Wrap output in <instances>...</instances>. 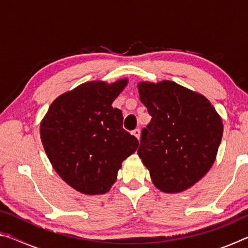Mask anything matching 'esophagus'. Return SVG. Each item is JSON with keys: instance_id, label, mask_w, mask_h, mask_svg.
Instances as JSON below:
<instances>
[{"instance_id": "1", "label": "esophagus", "mask_w": 248, "mask_h": 248, "mask_svg": "<svg viewBox=\"0 0 248 248\" xmlns=\"http://www.w3.org/2000/svg\"><path fill=\"white\" fill-rule=\"evenodd\" d=\"M131 133H132V136L136 137L138 140L140 139V133H141V132H140V129H134Z\"/></svg>"}]
</instances>
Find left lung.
Returning <instances> with one entry per match:
<instances>
[{"label": "left lung", "mask_w": 248, "mask_h": 248, "mask_svg": "<svg viewBox=\"0 0 248 248\" xmlns=\"http://www.w3.org/2000/svg\"><path fill=\"white\" fill-rule=\"evenodd\" d=\"M138 91L152 116L142 130L138 155L157 189L185 191L216 161L223 134L221 117L207 97L175 82H140Z\"/></svg>", "instance_id": "8db88e82"}]
</instances>
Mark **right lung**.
<instances>
[{"label": "right lung", "mask_w": 248, "mask_h": 248, "mask_svg": "<svg viewBox=\"0 0 248 248\" xmlns=\"http://www.w3.org/2000/svg\"><path fill=\"white\" fill-rule=\"evenodd\" d=\"M128 84L90 81L53 100L40 123V139L57 174L85 195L106 194L137 138L123 128V112L111 104Z\"/></svg>", "instance_id": "obj_1"}]
</instances>
